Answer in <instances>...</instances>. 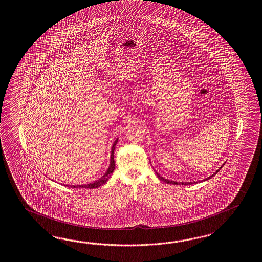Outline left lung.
I'll use <instances>...</instances> for the list:
<instances>
[{"label":"left lung","instance_id":"obj_1","mask_svg":"<svg viewBox=\"0 0 262 262\" xmlns=\"http://www.w3.org/2000/svg\"><path fill=\"white\" fill-rule=\"evenodd\" d=\"M223 166V165H222ZM222 167L219 168L216 171H215V173L214 174H212V176H210V177H208L207 179H205L204 181H208V180H210L211 178H213L215 174H217V172L222 169ZM156 174H157V176H158V178L161 180V181H163V182H165V183H169V184H182V185H188V184H194V183H196V181H194V182H178V181H169V180H167V179H164L163 177H161V174H158L157 172H155Z\"/></svg>","mask_w":262,"mask_h":262}]
</instances>
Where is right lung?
I'll return each instance as SVG.
<instances>
[{
	"mask_svg": "<svg viewBox=\"0 0 262 262\" xmlns=\"http://www.w3.org/2000/svg\"><path fill=\"white\" fill-rule=\"evenodd\" d=\"M118 142V139L114 141L113 143V146L111 149V157H110V164H109V167H108L107 171L105 172V174H103L101 178H100L98 181H95L92 183H88V184H80V185H68L66 184V186H69L71 188H88V189H93V188H98L105 184L106 181L110 179L111 174H113L115 169V161H114V150L115 146Z\"/></svg>",
	"mask_w": 262,
	"mask_h": 262,
	"instance_id": "obj_1",
	"label": "right lung"
}]
</instances>
